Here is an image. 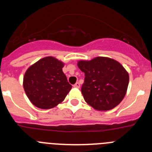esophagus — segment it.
Wrapping results in <instances>:
<instances>
[{
	"instance_id": "34e87169",
	"label": "esophagus",
	"mask_w": 152,
	"mask_h": 152,
	"mask_svg": "<svg viewBox=\"0 0 152 152\" xmlns=\"http://www.w3.org/2000/svg\"><path fill=\"white\" fill-rule=\"evenodd\" d=\"M73 87H74V88H80V84H79L78 82H77V83H76V84H74Z\"/></svg>"
}]
</instances>
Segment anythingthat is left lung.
Returning a JSON list of instances; mask_svg holds the SVG:
<instances>
[{"instance_id": "left-lung-1", "label": "left lung", "mask_w": 152, "mask_h": 152, "mask_svg": "<svg viewBox=\"0 0 152 152\" xmlns=\"http://www.w3.org/2000/svg\"><path fill=\"white\" fill-rule=\"evenodd\" d=\"M85 75L81 87L84 100L97 110H110L123 100L129 84V74L122 64L106 57L80 61Z\"/></svg>"}]
</instances>
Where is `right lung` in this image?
Segmentation results:
<instances>
[{"label": "right lung", "mask_w": 152, "mask_h": 152, "mask_svg": "<svg viewBox=\"0 0 152 152\" xmlns=\"http://www.w3.org/2000/svg\"><path fill=\"white\" fill-rule=\"evenodd\" d=\"M61 61L45 57L29 67L23 77V88L31 103L40 109H51L61 103L72 86L62 72Z\"/></svg>", "instance_id": "obj_1"}]
</instances>
